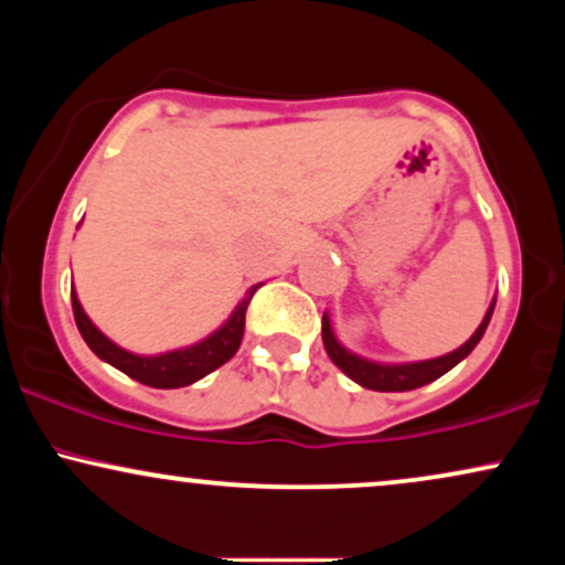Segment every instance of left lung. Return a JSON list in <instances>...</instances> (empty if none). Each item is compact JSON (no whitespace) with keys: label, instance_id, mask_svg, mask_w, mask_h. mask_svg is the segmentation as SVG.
<instances>
[{"label":"left lung","instance_id":"left-lung-1","mask_svg":"<svg viewBox=\"0 0 565 565\" xmlns=\"http://www.w3.org/2000/svg\"><path fill=\"white\" fill-rule=\"evenodd\" d=\"M491 313H494V302H491L489 313H486L481 327L476 329V334H472L462 348H457L454 353L440 355V359L419 361V364H393L391 366V364H374V361H366V359H361V355H353L350 350H345L340 342H337V337L332 332V323H329V316H323L321 334H323V348H327L329 359H332L350 380L369 387V391L401 393V391H414V387H423V385H427V382L438 380L440 374H446L449 369L457 366L465 355H470L472 348L481 342L486 327H489V321H491Z\"/></svg>","mask_w":565,"mask_h":565}]
</instances>
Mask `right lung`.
Wrapping results in <instances>:
<instances>
[{
  "instance_id": "right-lung-1",
  "label": "right lung",
  "mask_w": 565,
  "mask_h": 565,
  "mask_svg": "<svg viewBox=\"0 0 565 565\" xmlns=\"http://www.w3.org/2000/svg\"><path fill=\"white\" fill-rule=\"evenodd\" d=\"M255 291L257 287L246 291V297L236 305L231 319L225 321L215 334H210L206 340H201L191 348L172 350V353L161 355H135L108 340V337L87 319L79 300H76V291H71V308H74L76 327H79L84 342H87L97 359L108 361V364L119 369V372H125L127 377L142 382V385L172 391V387H185L191 385V382L206 377V374L215 372V369L223 366L225 361L233 359V353L242 345L246 305H249Z\"/></svg>"
}]
</instances>
